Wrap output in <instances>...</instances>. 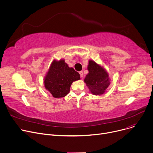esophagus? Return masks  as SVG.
Returning <instances> with one entry per match:
<instances>
[{
    "mask_svg": "<svg viewBox=\"0 0 153 153\" xmlns=\"http://www.w3.org/2000/svg\"><path fill=\"white\" fill-rule=\"evenodd\" d=\"M79 74H80V76L81 78L83 77V76H84V74H83V72L82 71H80L79 72Z\"/></svg>",
    "mask_w": 153,
    "mask_h": 153,
    "instance_id": "esophagus-1",
    "label": "esophagus"
}]
</instances>
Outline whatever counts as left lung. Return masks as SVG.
<instances>
[{"label":"left lung","mask_w":153,"mask_h":153,"mask_svg":"<svg viewBox=\"0 0 153 153\" xmlns=\"http://www.w3.org/2000/svg\"><path fill=\"white\" fill-rule=\"evenodd\" d=\"M88 70L84 81L91 93L95 95L103 94L110 84L106 71L91 60L88 62Z\"/></svg>","instance_id":"8db88e82"}]
</instances>
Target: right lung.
<instances>
[{"instance_id":"add662e5","label":"right lung","mask_w":153,"mask_h":153,"mask_svg":"<svg viewBox=\"0 0 153 153\" xmlns=\"http://www.w3.org/2000/svg\"><path fill=\"white\" fill-rule=\"evenodd\" d=\"M80 79V74L69 68L65 60H54L44 80L45 88L55 98H62L69 94L74 81Z\"/></svg>"}]
</instances>
